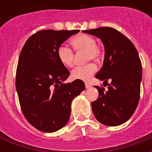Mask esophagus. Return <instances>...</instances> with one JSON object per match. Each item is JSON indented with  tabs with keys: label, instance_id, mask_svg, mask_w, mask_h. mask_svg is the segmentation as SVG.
I'll return each instance as SVG.
<instances>
[{
	"label": "esophagus",
	"instance_id": "1",
	"mask_svg": "<svg viewBox=\"0 0 152 152\" xmlns=\"http://www.w3.org/2000/svg\"><path fill=\"white\" fill-rule=\"evenodd\" d=\"M85 87H86V88H87V89H88V88H90V87H91V85H90L89 83H85Z\"/></svg>",
	"mask_w": 152,
	"mask_h": 152
}]
</instances>
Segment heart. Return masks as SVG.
Wrapping results in <instances>:
<instances>
[{
  "instance_id": "b5f03b06",
  "label": "heart",
  "mask_w": 152,
  "mask_h": 152,
  "mask_svg": "<svg viewBox=\"0 0 152 152\" xmlns=\"http://www.w3.org/2000/svg\"><path fill=\"white\" fill-rule=\"evenodd\" d=\"M70 44L76 53H85L87 62L91 61H98L102 56L101 48L96 44V39L86 34H78L70 39ZM57 58L64 66L72 67L75 64V54L73 51L65 45H61L57 49ZM96 72V66L94 64H88L85 66L75 68L71 72V77L75 80L88 81Z\"/></svg>"
}]
</instances>
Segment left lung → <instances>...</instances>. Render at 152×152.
<instances>
[{
  "instance_id": "8db88e82",
  "label": "left lung",
  "mask_w": 152,
  "mask_h": 152,
  "mask_svg": "<svg viewBox=\"0 0 152 152\" xmlns=\"http://www.w3.org/2000/svg\"><path fill=\"white\" fill-rule=\"evenodd\" d=\"M83 32L100 39L104 46L103 66L96 77L108 84V91L95 86L99 97L91 103L93 113L104 126H120L134 114L140 97L142 64L138 51L129 39L112 27Z\"/></svg>"
}]
</instances>
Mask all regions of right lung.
Listing matches in <instances>:
<instances>
[{
    "mask_svg": "<svg viewBox=\"0 0 152 152\" xmlns=\"http://www.w3.org/2000/svg\"><path fill=\"white\" fill-rule=\"evenodd\" d=\"M78 30H44L31 35L20 53L16 90L23 115L40 131L53 133L67 124L73 99L85 89L83 81L65 83L69 72L57 49Z\"/></svg>",
    "mask_w": 152,
    "mask_h": 152,
    "instance_id": "right-lung-1",
    "label": "right lung"
}]
</instances>
